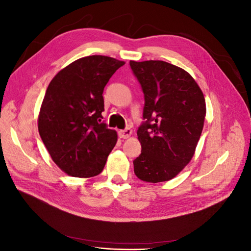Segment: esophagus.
Wrapping results in <instances>:
<instances>
[{
	"instance_id": "34e87169",
	"label": "esophagus",
	"mask_w": 251,
	"mask_h": 251,
	"mask_svg": "<svg viewBox=\"0 0 251 251\" xmlns=\"http://www.w3.org/2000/svg\"><path fill=\"white\" fill-rule=\"evenodd\" d=\"M131 134H132V130H131V128H128V127L125 128V130H120V131L118 132L119 137H120V138H124V139L130 137Z\"/></svg>"
}]
</instances>
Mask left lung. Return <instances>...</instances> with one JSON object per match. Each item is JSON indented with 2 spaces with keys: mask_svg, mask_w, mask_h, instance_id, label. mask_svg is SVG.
<instances>
[{
  "mask_svg": "<svg viewBox=\"0 0 251 251\" xmlns=\"http://www.w3.org/2000/svg\"><path fill=\"white\" fill-rule=\"evenodd\" d=\"M130 67L144 94L134 173L151 183L169 181L194 156L206 113L203 93L191 74L163 60H131Z\"/></svg>",
  "mask_w": 251,
  "mask_h": 251,
  "instance_id": "1",
  "label": "left lung"
}]
</instances>
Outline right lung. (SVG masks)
I'll return each instance as SVG.
<instances>
[{"label":"right lung","instance_id":"right-lung-1","mask_svg":"<svg viewBox=\"0 0 251 251\" xmlns=\"http://www.w3.org/2000/svg\"><path fill=\"white\" fill-rule=\"evenodd\" d=\"M124 65L109 56H86L60 70L49 83L39 115V133L52 160L70 176H97L115 147L116 131L101 121L102 93Z\"/></svg>","mask_w":251,"mask_h":251}]
</instances>
